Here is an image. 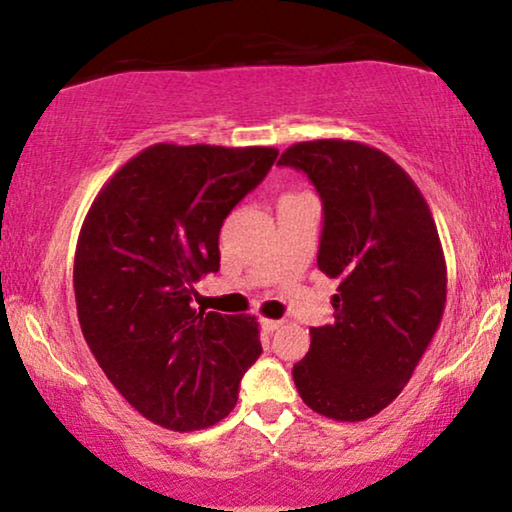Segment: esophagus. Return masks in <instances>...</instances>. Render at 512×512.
Returning a JSON list of instances; mask_svg holds the SVG:
<instances>
[{"mask_svg":"<svg viewBox=\"0 0 512 512\" xmlns=\"http://www.w3.org/2000/svg\"><path fill=\"white\" fill-rule=\"evenodd\" d=\"M282 324H284V321H279V319H261V328H263V331H268V333L277 331V328Z\"/></svg>","mask_w":512,"mask_h":512,"instance_id":"esophagus-1","label":"esophagus"}]
</instances>
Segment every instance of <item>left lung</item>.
Masks as SVG:
<instances>
[{"instance_id": "obj_1", "label": "left lung", "mask_w": 512, "mask_h": 512, "mask_svg": "<svg viewBox=\"0 0 512 512\" xmlns=\"http://www.w3.org/2000/svg\"><path fill=\"white\" fill-rule=\"evenodd\" d=\"M277 165L305 172L317 188V265L340 282L333 324L312 328L293 382L319 415L361 422L401 394L443 319L447 268L436 221L403 167L368 144L300 142Z\"/></svg>"}]
</instances>
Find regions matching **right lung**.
Listing matches in <instances>:
<instances>
[{"label": "right lung", "mask_w": 512, "mask_h": 512, "mask_svg": "<svg viewBox=\"0 0 512 512\" xmlns=\"http://www.w3.org/2000/svg\"><path fill=\"white\" fill-rule=\"evenodd\" d=\"M272 146L153 144L111 177L83 221L74 296L90 352L149 422L198 431L237 403L261 356L256 317L193 310L219 270L223 219L261 184Z\"/></svg>", "instance_id": "add662e5"}]
</instances>
